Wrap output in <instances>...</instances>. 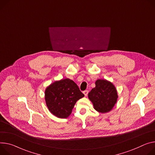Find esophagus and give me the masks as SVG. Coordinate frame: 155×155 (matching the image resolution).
<instances>
[{"instance_id":"obj_1","label":"esophagus","mask_w":155,"mask_h":155,"mask_svg":"<svg viewBox=\"0 0 155 155\" xmlns=\"http://www.w3.org/2000/svg\"><path fill=\"white\" fill-rule=\"evenodd\" d=\"M83 93L84 95H85V96H87L88 95V90H85V91H84Z\"/></svg>"}]
</instances>
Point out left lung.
<instances>
[{
	"label": "left lung",
	"instance_id": "obj_1",
	"mask_svg": "<svg viewBox=\"0 0 155 155\" xmlns=\"http://www.w3.org/2000/svg\"><path fill=\"white\" fill-rule=\"evenodd\" d=\"M95 87L88 93L89 100L92 102L96 110L101 113L109 112L115 106L117 100V92L111 82L98 79Z\"/></svg>",
	"mask_w": 155,
	"mask_h": 155
}]
</instances>
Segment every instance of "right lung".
<instances>
[{"instance_id": "obj_1", "label": "right lung", "mask_w": 155, "mask_h": 155, "mask_svg": "<svg viewBox=\"0 0 155 155\" xmlns=\"http://www.w3.org/2000/svg\"><path fill=\"white\" fill-rule=\"evenodd\" d=\"M83 96L77 84L69 78L55 81L45 90V101L49 110L61 119L70 115L76 102Z\"/></svg>"}]
</instances>
